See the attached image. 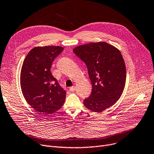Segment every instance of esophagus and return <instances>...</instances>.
<instances>
[{"instance_id":"1","label":"esophagus","mask_w":154,"mask_h":154,"mask_svg":"<svg viewBox=\"0 0 154 154\" xmlns=\"http://www.w3.org/2000/svg\"><path fill=\"white\" fill-rule=\"evenodd\" d=\"M75 90V87H74V86L70 87L69 88V90H70V91H74Z\"/></svg>"}]
</instances>
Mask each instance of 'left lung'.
<instances>
[{
    "instance_id": "1",
    "label": "left lung",
    "mask_w": 154,
    "mask_h": 154,
    "mask_svg": "<svg viewBox=\"0 0 154 154\" xmlns=\"http://www.w3.org/2000/svg\"><path fill=\"white\" fill-rule=\"evenodd\" d=\"M73 52L85 63L92 84L91 95L84 100L85 107L102 112L113 105L124 90L126 70L120 51L105 42L75 47Z\"/></svg>"
}]
</instances>
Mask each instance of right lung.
I'll use <instances>...</instances> for the list:
<instances>
[{
  "label": "right lung",
  "instance_id": "add662e5",
  "mask_svg": "<svg viewBox=\"0 0 154 154\" xmlns=\"http://www.w3.org/2000/svg\"><path fill=\"white\" fill-rule=\"evenodd\" d=\"M61 46L35 47L26 55L20 73V85L28 103L42 114L51 115L64 105L66 91L50 69Z\"/></svg>",
  "mask_w": 154,
  "mask_h": 154
}]
</instances>
